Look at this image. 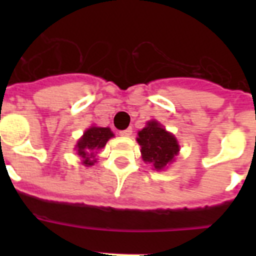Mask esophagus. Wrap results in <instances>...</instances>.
Here are the masks:
<instances>
[{"instance_id":"34e87169","label":"esophagus","mask_w":256,"mask_h":256,"mask_svg":"<svg viewBox=\"0 0 256 256\" xmlns=\"http://www.w3.org/2000/svg\"><path fill=\"white\" fill-rule=\"evenodd\" d=\"M132 132H133L132 128H130H130H126V130H120V132H119V133H120V136H124V137H130V136L132 134Z\"/></svg>"}]
</instances>
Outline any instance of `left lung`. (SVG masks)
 Returning <instances> with one entry per match:
<instances>
[{
    "mask_svg": "<svg viewBox=\"0 0 256 256\" xmlns=\"http://www.w3.org/2000/svg\"><path fill=\"white\" fill-rule=\"evenodd\" d=\"M142 159L151 162L156 170H162L174 159L180 151V144L173 134L156 122H148V126L138 132Z\"/></svg>",
    "mask_w": 256,
    "mask_h": 256,
    "instance_id": "obj_1",
    "label": "left lung"
}]
</instances>
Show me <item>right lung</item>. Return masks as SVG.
<instances>
[{"instance_id": "add662e5", "label": "right lung", "mask_w": 256, "mask_h": 256, "mask_svg": "<svg viewBox=\"0 0 256 256\" xmlns=\"http://www.w3.org/2000/svg\"><path fill=\"white\" fill-rule=\"evenodd\" d=\"M110 128H101V126H91L83 134V137L76 144L78 155L83 159V164L92 165L94 162V152L102 148L112 137Z\"/></svg>"}]
</instances>
